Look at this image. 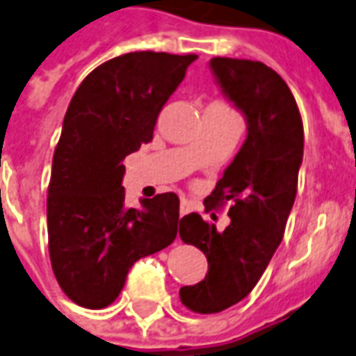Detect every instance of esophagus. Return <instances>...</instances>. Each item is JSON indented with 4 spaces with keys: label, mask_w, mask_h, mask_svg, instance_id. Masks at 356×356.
Here are the masks:
<instances>
[{
    "label": "esophagus",
    "mask_w": 356,
    "mask_h": 356,
    "mask_svg": "<svg viewBox=\"0 0 356 356\" xmlns=\"http://www.w3.org/2000/svg\"><path fill=\"white\" fill-rule=\"evenodd\" d=\"M190 211H192V203L186 202V200H183V202H181V205H179V214H181V216H184V214H188Z\"/></svg>",
    "instance_id": "esophagus-1"
}]
</instances>
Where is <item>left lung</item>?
Returning a JSON list of instances; mask_svg holds the SVG:
<instances>
[{
  "instance_id": "8db88e82",
  "label": "left lung",
  "mask_w": 356,
  "mask_h": 356,
  "mask_svg": "<svg viewBox=\"0 0 356 356\" xmlns=\"http://www.w3.org/2000/svg\"><path fill=\"white\" fill-rule=\"evenodd\" d=\"M222 93L246 121V140L224 170L209 207L232 202L224 232L196 213L179 222V235L205 254L202 282L179 291L197 314H216L237 305L256 287L275 256L297 196L305 130L291 89L261 61L213 58L209 61Z\"/></svg>"
}]
</instances>
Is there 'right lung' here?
<instances>
[{
    "label": "right lung",
    "instance_id": "right-lung-1",
    "mask_svg": "<svg viewBox=\"0 0 356 356\" xmlns=\"http://www.w3.org/2000/svg\"><path fill=\"white\" fill-rule=\"evenodd\" d=\"M197 56L130 51L81 81L65 113L48 186V248L58 284L83 308H106L130 267L173 243V192L124 207L123 160L153 140L162 106Z\"/></svg>",
    "mask_w": 356,
    "mask_h": 356
}]
</instances>
